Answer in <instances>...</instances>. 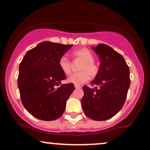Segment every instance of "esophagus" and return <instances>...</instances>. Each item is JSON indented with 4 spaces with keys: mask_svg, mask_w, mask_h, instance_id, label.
I'll return each mask as SVG.
<instances>
[{
    "mask_svg": "<svg viewBox=\"0 0 150 150\" xmlns=\"http://www.w3.org/2000/svg\"><path fill=\"white\" fill-rule=\"evenodd\" d=\"M75 89H80V88H81V86L75 85Z\"/></svg>",
    "mask_w": 150,
    "mask_h": 150,
    "instance_id": "obj_1",
    "label": "esophagus"
}]
</instances>
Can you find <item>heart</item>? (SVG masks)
Masks as SVG:
<instances>
[{
    "instance_id": "obj_1",
    "label": "heart",
    "mask_w": 150,
    "mask_h": 150,
    "mask_svg": "<svg viewBox=\"0 0 150 150\" xmlns=\"http://www.w3.org/2000/svg\"><path fill=\"white\" fill-rule=\"evenodd\" d=\"M75 57L83 61L80 67V73L73 74L68 77V82L75 85H80L89 80V75L94 77L97 75L98 69L94 63V58L92 53L87 49H80L73 52ZM58 65L60 69L65 75H69L71 72V64L70 60L66 56H63L59 58Z\"/></svg>"
}]
</instances>
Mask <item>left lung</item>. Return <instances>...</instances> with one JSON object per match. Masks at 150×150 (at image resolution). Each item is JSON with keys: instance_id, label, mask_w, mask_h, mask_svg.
Listing matches in <instances>:
<instances>
[{"instance_id": "1", "label": "left lung", "mask_w": 150, "mask_h": 150, "mask_svg": "<svg viewBox=\"0 0 150 150\" xmlns=\"http://www.w3.org/2000/svg\"><path fill=\"white\" fill-rule=\"evenodd\" d=\"M92 49L99 56L100 65L91 82L96 87H83L82 107L91 119L108 120L124 104L130 85V70L123 56L109 46L99 44Z\"/></svg>"}]
</instances>
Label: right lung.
Returning <instances> with one entry per match:
<instances>
[{"label": "right lung", "mask_w": 150, "mask_h": 150, "mask_svg": "<svg viewBox=\"0 0 150 150\" xmlns=\"http://www.w3.org/2000/svg\"><path fill=\"white\" fill-rule=\"evenodd\" d=\"M73 46L43 42L27 51L20 63L18 85L22 103L38 119L49 121L60 118L75 90L72 83L57 87L66 79L58 61Z\"/></svg>", "instance_id": "1"}]
</instances>
